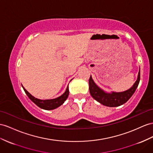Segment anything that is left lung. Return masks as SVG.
Here are the masks:
<instances>
[{
    "instance_id": "8db88e82",
    "label": "left lung",
    "mask_w": 153,
    "mask_h": 153,
    "mask_svg": "<svg viewBox=\"0 0 153 153\" xmlns=\"http://www.w3.org/2000/svg\"><path fill=\"white\" fill-rule=\"evenodd\" d=\"M140 80V69L138 74V77L135 83L127 91L120 92H107L100 88L92 79L91 76L89 79V91L94 99L105 106L115 107L125 103L131 98L136 91Z\"/></svg>"
}]
</instances>
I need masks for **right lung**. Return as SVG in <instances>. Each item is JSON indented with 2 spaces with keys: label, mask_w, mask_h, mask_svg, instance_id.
<instances>
[{
  "label": "right lung",
  "mask_w": 153,
  "mask_h": 153,
  "mask_svg": "<svg viewBox=\"0 0 153 153\" xmlns=\"http://www.w3.org/2000/svg\"><path fill=\"white\" fill-rule=\"evenodd\" d=\"M22 88L24 89L26 95L28 96L29 98L32 100L35 104L37 105L39 107H40L42 109H45V110H48V111L53 110V109H55L61 106L62 104H63V103L66 101V100L67 99L69 94V89H68V85L67 88L66 89V91L62 94L61 96L55 99L42 100L37 99L36 97L33 96L32 94H30L24 88V87H22Z\"/></svg>",
  "instance_id": "add662e5"
}]
</instances>
